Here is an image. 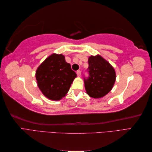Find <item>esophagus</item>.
<instances>
[{
    "label": "esophagus",
    "instance_id": "esophagus-1",
    "mask_svg": "<svg viewBox=\"0 0 152 152\" xmlns=\"http://www.w3.org/2000/svg\"><path fill=\"white\" fill-rule=\"evenodd\" d=\"M77 76L78 77H80L81 75V72L80 70H78L77 72Z\"/></svg>",
    "mask_w": 152,
    "mask_h": 152
}]
</instances>
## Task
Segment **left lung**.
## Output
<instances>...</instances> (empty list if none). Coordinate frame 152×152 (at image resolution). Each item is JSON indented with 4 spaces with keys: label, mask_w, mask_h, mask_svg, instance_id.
Instances as JSON below:
<instances>
[{
    "label": "left lung",
    "mask_w": 152,
    "mask_h": 152,
    "mask_svg": "<svg viewBox=\"0 0 152 152\" xmlns=\"http://www.w3.org/2000/svg\"><path fill=\"white\" fill-rule=\"evenodd\" d=\"M88 63L89 77L84 79L86 93L91 98H102L112 89L116 80L115 71L99 54L89 56Z\"/></svg>",
    "instance_id": "left-lung-1"
}]
</instances>
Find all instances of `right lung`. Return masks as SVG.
Returning <instances> with one entry per match:
<instances>
[{
  "label": "right lung",
  "mask_w": 152,
  "mask_h": 152,
  "mask_svg": "<svg viewBox=\"0 0 152 152\" xmlns=\"http://www.w3.org/2000/svg\"><path fill=\"white\" fill-rule=\"evenodd\" d=\"M76 73L62 54H50L40 64L35 73L37 83L42 93L48 99L61 100L68 92Z\"/></svg>",
  "instance_id": "obj_1"
}]
</instances>
